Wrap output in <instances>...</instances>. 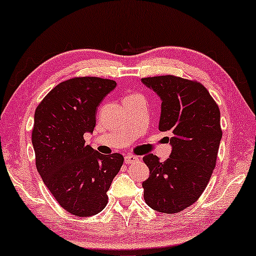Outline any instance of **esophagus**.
Listing matches in <instances>:
<instances>
[{"label": "esophagus", "instance_id": "34e87169", "mask_svg": "<svg viewBox=\"0 0 256 256\" xmlns=\"http://www.w3.org/2000/svg\"><path fill=\"white\" fill-rule=\"evenodd\" d=\"M138 160V158L135 156V155H126L124 156V162L127 164H134V162H136Z\"/></svg>", "mask_w": 256, "mask_h": 256}]
</instances>
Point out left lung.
Wrapping results in <instances>:
<instances>
[{
	"label": "left lung",
	"mask_w": 256,
	"mask_h": 256,
	"mask_svg": "<svg viewBox=\"0 0 256 256\" xmlns=\"http://www.w3.org/2000/svg\"><path fill=\"white\" fill-rule=\"evenodd\" d=\"M142 84L162 101L158 130L172 134L169 158H144L150 172L142 184L144 201L160 213H178L201 196L213 174L222 138L220 109L198 81L164 75Z\"/></svg>",
	"instance_id": "1"
}]
</instances>
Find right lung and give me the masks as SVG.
<instances>
[{"label":"right lung","instance_id":"add662e5","mask_svg":"<svg viewBox=\"0 0 256 256\" xmlns=\"http://www.w3.org/2000/svg\"><path fill=\"white\" fill-rule=\"evenodd\" d=\"M115 87L112 80L92 76L67 80L35 110L32 141L38 174L60 206L81 218L107 206V192L124 164L121 154H100L84 138L94 130L98 104Z\"/></svg>","mask_w":256,"mask_h":256}]
</instances>
